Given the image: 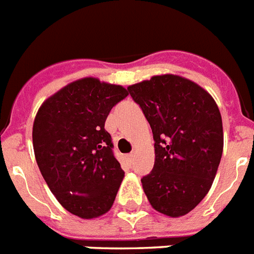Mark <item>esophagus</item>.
I'll use <instances>...</instances> for the list:
<instances>
[{
  "mask_svg": "<svg viewBox=\"0 0 254 254\" xmlns=\"http://www.w3.org/2000/svg\"><path fill=\"white\" fill-rule=\"evenodd\" d=\"M127 158L129 162H131V161H133V158H134V153H129V154L127 155Z\"/></svg>",
  "mask_w": 254,
  "mask_h": 254,
  "instance_id": "34e87169",
  "label": "esophagus"
}]
</instances>
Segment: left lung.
Masks as SVG:
<instances>
[{
  "label": "left lung",
  "instance_id": "left-lung-1",
  "mask_svg": "<svg viewBox=\"0 0 254 254\" xmlns=\"http://www.w3.org/2000/svg\"><path fill=\"white\" fill-rule=\"evenodd\" d=\"M154 138L155 162L141 179L151 207L171 217L196 207L212 186L223 154V123L215 100L193 81L153 76L127 87Z\"/></svg>",
  "mask_w": 254,
  "mask_h": 254
}]
</instances>
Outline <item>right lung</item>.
Wrapping results in <instances>:
<instances>
[{
  "mask_svg": "<svg viewBox=\"0 0 254 254\" xmlns=\"http://www.w3.org/2000/svg\"><path fill=\"white\" fill-rule=\"evenodd\" d=\"M127 96L121 85L85 77L46 100L34 120L38 167L58 201L81 219L108 212L123 182L125 173L104 125Z\"/></svg>",
  "mask_w": 254,
  "mask_h": 254,
  "instance_id": "add662e5",
  "label": "right lung"
}]
</instances>
